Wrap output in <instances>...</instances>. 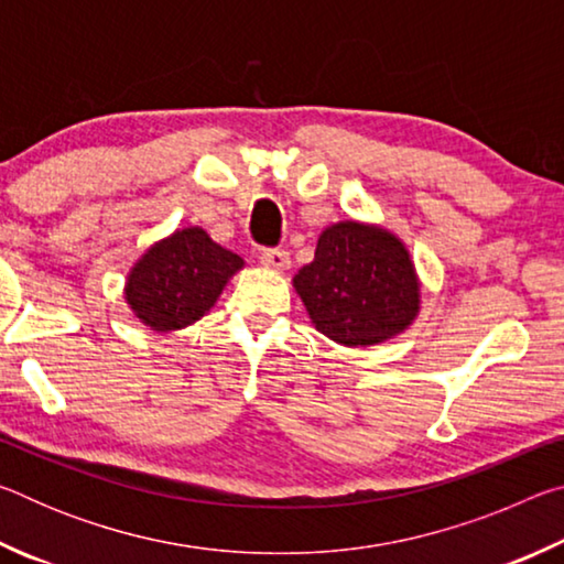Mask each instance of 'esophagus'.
<instances>
[{
  "mask_svg": "<svg viewBox=\"0 0 564 564\" xmlns=\"http://www.w3.org/2000/svg\"><path fill=\"white\" fill-rule=\"evenodd\" d=\"M261 263H263V269L283 273L291 265V256H289V251H283V248H265V251L261 253Z\"/></svg>",
  "mask_w": 564,
  "mask_h": 564,
  "instance_id": "1",
  "label": "esophagus"
}]
</instances>
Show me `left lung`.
I'll use <instances>...</instances> for the list:
<instances>
[{
	"mask_svg": "<svg viewBox=\"0 0 564 564\" xmlns=\"http://www.w3.org/2000/svg\"><path fill=\"white\" fill-rule=\"evenodd\" d=\"M293 289L318 333L346 348H368L405 333L420 313V279L408 246L378 224L323 228L316 256Z\"/></svg>",
	"mask_w": 564,
	"mask_h": 564,
	"instance_id": "left-lung-1",
	"label": "left lung"
}]
</instances>
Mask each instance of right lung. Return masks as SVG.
Listing matches in <instances>:
<instances>
[{"instance_id":"1","label":"right lung","mask_w":564,"mask_h":564,"mask_svg":"<svg viewBox=\"0 0 564 564\" xmlns=\"http://www.w3.org/2000/svg\"><path fill=\"white\" fill-rule=\"evenodd\" d=\"M243 259L202 226L176 228L151 243L127 273L123 299L149 330L174 333L202 321Z\"/></svg>"}]
</instances>
